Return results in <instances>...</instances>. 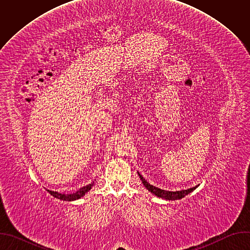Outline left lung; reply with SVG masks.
<instances>
[{"label": "left lung", "instance_id": "obj_1", "mask_svg": "<svg viewBox=\"0 0 250 250\" xmlns=\"http://www.w3.org/2000/svg\"><path fill=\"white\" fill-rule=\"evenodd\" d=\"M140 179L144 183V185L147 188L148 191H150L151 193H153L154 195H156L157 197H160L162 199H166V200H178V199H182L183 197H185L186 195H188L189 193H191L194 189H196V187L190 188L188 190H181V191H176V192H170V191H165V190H161L155 186L150 185L149 183H147L146 181V179H144V177H142L140 174H138Z\"/></svg>", "mask_w": 250, "mask_h": 250}]
</instances>
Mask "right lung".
<instances>
[{"instance_id": "right-lung-1", "label": "right lung", "mask_w": 250, "mask_h": 250, "mask_svg": "<svg viewBox=\"0 0 250 250\" xmlns=\"http://www.w3.org/2000/svg\"><path fill=\"white\" fill-rule=\"evenodd\" d=\"M92 187H93V184H89L85 187L80 188L76 193L69 194V195L60 194V193H57V192H54V191H49V190H47V192L50 195H52L54 198H57V199L63 200V201H73V200H77V199H80L81 197H83L85 195V193H87L89 190H91Z\"/></svg>"}]
</instances>
